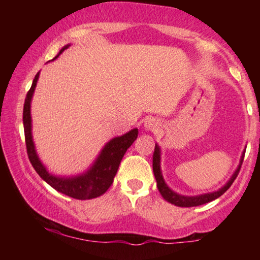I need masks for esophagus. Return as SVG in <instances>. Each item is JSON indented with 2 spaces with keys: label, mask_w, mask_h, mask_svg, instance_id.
<instances>
[{
  "label": "esophagus",
  "mask_w": 260,
  "mask_h": 260,
  "mask_svg": "<svg viewBox=\"0 0 260 260\" xmlns=\"http://www.w3.org/2000/svg\"><path fill=\"white\" fill-rule=\"evenodd\" d=\"M144 128L147 131H150V132H156L160 128V122L156 118L149 117L144 121Z\"/></svg>",
  "instance_id": "1"
}]
</instances>
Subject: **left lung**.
I'll return each instance as SVG.
<instances>
[{
    "mask_svg": "<svg viewBox=\"0 0 260 260\" xmlns=\"http://www.w3.org/2000/svg\"><path fill=\"white\" fill-rule=\"evenodd\" d=\"M243 157H244V151L241 156V161L240 165L236 171L232 175V177L230 178L228 183L225 184L222 188H220L219 190L213 193H207V194H201V196H194V197H187V196H181L178 193L174 192L172 189H170L168 184L165 183L164 181L162 174H161V169H160V148L159 145L155 144V149H154V155H153V171H154V176L156 178V184H157V189H159L160 194L162 196V198L165 201H168L171 204L177 205V207H183V208H189V207H198V205L205 204V203H209L211 201H215L216 198H219L220 196H222L226 190L231 187V184L234 183V181L237 177L238 172H240L241 165L243 162Z\"/></svg>",
    "mask_w": 260,
    "mask_h": 260,
    "instance_id": "8db88e82",
    "label": "left lung"
}]
</instances>
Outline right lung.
Wrapping results in <instances>:
<instances>
[{"label": "right lung", "mask_w": 260, "mask_h": 260, "mask_svg": "<svg viewBox=\"0 0 260 260\" xmlns=\"http://www.w3.org/2000/svg\"><path fill=\"white\" fill-rule=\"evenodd\" d=\"M68 46L70 45H66L64 47H62L61 51L55 58H57ZM38 79L39 72L35 76L34 80H32L31 88L29 89L28 94H26L24 109H23V124H24L26 153H28V157L30 160L32 168L35 169L38 175L46 183L55 188L57 192L63 193V194L71 197V198L85 201V199H92L103 196L112 184L113 177L117 174L118 166H120L122 157L126 154L127 149L133 144V142L138 137V129L134 128L128 133L123 134V136L116 137V138L110 140L109 143H106L98 159L92 164L91 168L84 174L73 176V177H59V176L50 174L43 165L40 159H39L31 137L30 103Z\"/></svg>", "instance_id": "obj_1"}]
</instances>
